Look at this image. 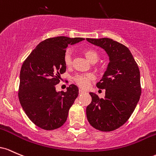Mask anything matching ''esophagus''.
Here are the masks:
<instances>
[{"mask_svg": "<svg viewBox=\"0 0 156 156\" xmlns=\"http://www.w3.org/2000/svg\"><path fill=\"white\" fill-rule=\"evenodd\" d=\"M79 93H80V94H84L85 91H84L83 90H82V89H80V90H79Z\"/></svg>", "mask_w": 156, "mask_h": 156, "instance_id": "obj_1", "label": "esophagus"}]
</instances>
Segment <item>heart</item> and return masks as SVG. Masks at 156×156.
<instances>
[{
	"label": "heart",
	"mask_w": 156,
	"mask_h": 156,
	"mask_svg": "<svg viewBox=\"0 0 156 156\" xmlns=\"http://www.w3.org/2000/svg\"><path fill=\"white\" fill-rule=\"evenodd\" d=\"M84 55L86 58L90 61V62H96L99 59V55L97 51L94 50V48H87L83 49V51ZM64 62L67 67H70L72 64V57H71V54L69 52H66L64 57ZM96 76L94 73H88L85 74H80L76 75L74 77V81L80 87L82 88H87L90 85V83L92 80H95Z\"/></svg>",
	"instance_id": "b5f03b06"
}]
</instances>
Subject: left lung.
I'll return each instance as SVG.
<instances>
[{
    "label": "left lung",
    "mask_w": 156,
    "mask_h": 156,
    "mask_svg": "<svg viewBox=\"0 0 156 156\" xmlns=\"http://www.w3.org/2000/svg\"><path fill=\"white\" fill-rule=\"evenodd\" d=\"M101 47L110 62L97 87L105 89V97L90 93L92 100L86 108L87 119L97 130H116L129 119L141 94L139 66L127 47L110 38L86 39Z\"/></svg>",
    "instance_id": "1"
}]
</instances>
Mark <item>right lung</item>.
Listing matches in <instances>:
<instances>
[{"label": "right lung", "mask_w": 156, "mask_h": 156, "mask_svg": "<svg viewBox=\"0 0 156 156\" xmlns=\"http://www.w3.org/2000/svg\"><path fill=\"white\" fill-rule=\"evenodd\" d=\"M83 37L48 38L36 46L22 65L18 98L26 114L34 125L46 130L59 128L67 120L79 89L69 85L66 92L56 91L60 74L66 72V48Z\"/></svg>", "instance_id": "add662e5"}]
</instances>
